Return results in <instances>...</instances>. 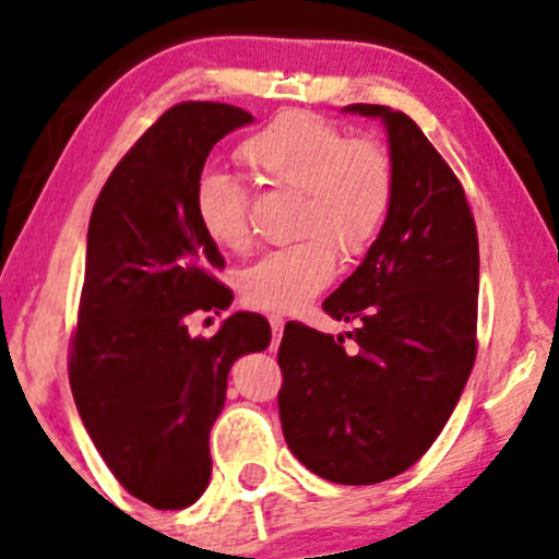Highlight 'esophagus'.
Returning a JSON list of instances; mask_svg holds the SVG:
<instances>
[{"mask_svg":"<svg viewBox=\"0 0 559 559\" xmlns=\"http://www.w3.org/2000/svg\"><path fill=\"white\" fill-rule=\"evenodd\" d=\"M267 322H271V328H273V344H271V348H278V344H281V335H284V325H286V320L281 318V314H271V318H267Z\"/></svg>","mask_w":559,"mask_h":559,"instance_id":"34e87169","label":"esophagus"}]
</instances>
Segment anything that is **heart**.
I'll return each mask as SVG.
<instances>
[{"label": "heart", "instance_id": "heart-1", "mask_svg": "<svg viewBox=\"0 0 559 559\" xmlns=\"http://www.w3.org/2000/svg\"><path fill=\"white\" fill-rule=\"evenodd\" d=\"M239 156L271 185L297 190L294 234L301 237L247 267L239 292L258 309L297 312L333 281L335 250L354 258L380 234L393 203V164L372 140H348L338 127L299 111L260 127L241 143ZM192 205L218 250L250 247L247 192L231 174H200Z\"/></svg>", "mask_w": 559, "mask_h": 559}]
</instances>
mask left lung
<instances>
[{
    "label": "left lung",
    "instance_id": "obj_1",
    "mask_svg": "<svg viewBox=\"0 0 559 559\" xmlns=\"http://www.w3.org/2000/svg\"><path fill=\"white\" fill-rule=\"evenodd\" d=\"M380 119L393 203L365 260L322 301L356 322V352L288 322L278 348L286 445L312 474L378 484L414 466L448 425L476 359L479 239L466 194L403 111L352 104Z\"/></svg>",
    "mask_w": 559,
    "mask_h": 559
}]
</instances>
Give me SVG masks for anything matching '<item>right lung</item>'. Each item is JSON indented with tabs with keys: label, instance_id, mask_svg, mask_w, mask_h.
I'll return each instance as SVG.
<instances>
[{
	"label": "right lung",
	"instance_id": "1",
	"mask_svg": "<svg viewBox=\"0 0 559 559\" xmlns=\"http://www.w3.org/2000/svg\"><path fill=\"white\" fill-rule=\"evenodd\" d=\"M252 122L228 104L174 106L119 160L87 224L72 395L111 474L158 510L205 492L228 369L271 344L258 312H234L213 338L187 328L192 312L234 301L213 278L226 262L200 228L192 194L213 145Z\"/></svg>",
	"mask_w": 559,
	"mask_h": 559
}]
</instances>
